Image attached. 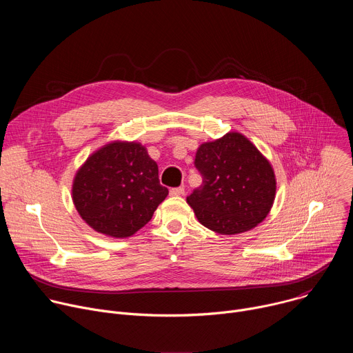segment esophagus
<instances>
[{
    "label": "esophagus",
    "instance_id": "34e87169",
    "mask_svg": "<svg viewBox=\"0 0 353 353\" xmlns=\"http://www.w3.org/2000/svg\"><path fill=\"white\" fill-rule=\"evenodd\" d=\"M184 194V188L183 187H177V188H172L170 190V195L172 196H179V195H183Z\"/></svg>",
    "mask_w": 353,
    "mask_h": 353
}]
</instances>
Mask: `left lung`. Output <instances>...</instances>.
<instances>
[{
  "instance_id": "8db88e82",
  "label": "left lung",
  "mask_w": 353,
  "mask_h": 353,
  "mask_svg": "<svg viewBox=\"0 0 353 353\" xmlns=\"http://www.w3.org/2000/svg\"><path fill=\"white\" fill-rule=\"evenodd\" d=\"M195 166L203 185L187 196L198 222L219 234H237L261 223L276 194L271 162L245 135L229 131L201 143Z\"/></svg>"
}]
</instances>
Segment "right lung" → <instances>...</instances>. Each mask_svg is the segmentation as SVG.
Returning <instances> with one entry per match:
<instances>
[{"label":"right lung","mask_w":353,"mask_h":353,"mask_svg":"<svg viewBox=\"0 0 353 353\" xmlns=\"http://www.w3.org/2000/svg\"><path fill=\"white\" fill-rule=\"evenodd\" d=\"M168 194L146 146L124 139L92 152L78 168L71 187L72 203L85 223L113 239L135 234Z\"/></svg>","instance_id":"right-lung-1"}]
</instances>
